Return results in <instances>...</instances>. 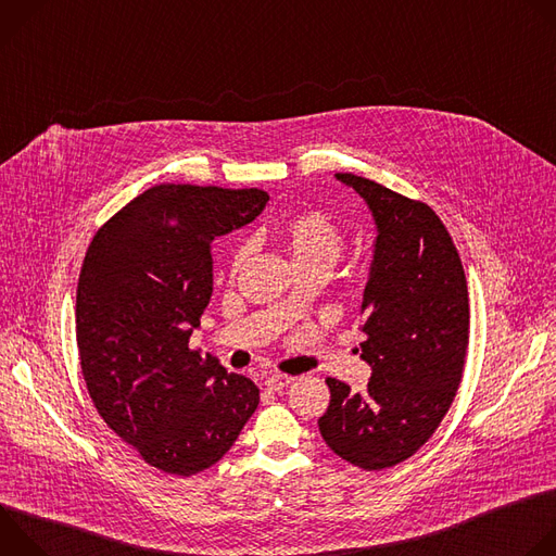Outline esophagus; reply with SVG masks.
<instances>
[{
	"mask_svg": "<svg viewBox=\"0 0 556 556\" xmlns=\"http://www.w3.org/2000/svg\"><path fill=\"white\" fill-rule=\"evenodd\" d=\"M292 376H286V374H273V376H268L266 378V387L270 389V391H281V389H286L288 384H292Z\"/></svg>",
	"mask_w": 556,
	"mask_h": 556,
	"instance_id": "1",
	"label": "esophagus"
}]
</instances>
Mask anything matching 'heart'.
Masks as SVG:
<instances>
[{"mask_svg": "<svg viewBox=\"0 0 556 556\" xmlns=\"http://www.w3.org/2000/svg\"><path fill=\"white\" fill-rule=\"evenodd\" d=\"M273 235L288 251L296 268L305 266H332L343 249L345 235L339 224L321 211H301L286 215L273 226ZM247 247H237L230 255V273L242 268L247 260Z\"/></svg>", "mask_w": 556, "mask_h": 556, "instance_id": "1", "label": "heart"}]
</instances>
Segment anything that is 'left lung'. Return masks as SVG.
Wrapping results in <instances>:
<instances>
[{
	"label": "left lung",
	"instance_id": "obj_1",
	"mask_svg": "<svg viewBox=\"0 0 556 556\" xmlns=\"http://www.w3.org/2000/svg\"><path fill=\"white\" fill-rule=\"evenodd\" d=\"M369 206L374 260L361 314L367 391L328 378L326 444L363 470L412 457L446 416L466 363L468 290L459 253L435 211L374 180L337 174Z\"/></svg>",
	"mask_w": 556,
	"mask_h": 556
}]
</instances>
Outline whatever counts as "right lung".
<instances>
[{
  "label": "right lung",
  "instance_id": "1",
  "mask_svg": "<svg viewBox=\"0 0 556 556\" xmlns=\"http://www.w3.org/2000/svg\"><path fill=\"white\" fill-rule=\"evenodd\" d=\"M262 189L157 185L94 235L76 286V345L105 425L169 475H195L232 446L257 384L189 348L213 292L211 242L253 222Z\"/></svg>",
  "mask_w": 556,
  "mask_h": 556
}]
</instances>
